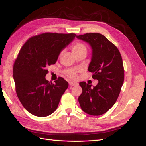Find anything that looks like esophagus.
Returning <instances> with one entry per match:
<instances>
[{
    "instance_id": "34e87169",
    "label": "esophagus",
    "mask_w": 146,
    "mask_h": 146,
    "mask_svg": "<svg viewBox=\"0 0 146 146\" xmlns=\"http://www.w3.org/2000/svg\"><path fill=\"white\" fill-rule=\"evenodd\" d=\"M69 84L71 86H76L78 84V83L76 82H74V81H70Z\"/></svg>"
}]
</instances>
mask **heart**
I'll use <instances>...</instances> for the list:
<instances>
[{
  "label": "heart",
  "mask_w": 146,
  "mask_h": 146,
  "mask_svg": "<svg viewBox=\"0 0 146 146\" xmlns=\"http://www.w3.org/2000/svg\"><path fill=\"white\" fill-rule=\"evenodd\" d=\"M72 50H73V52L76 55L77 54H79L81 53H86L87 48H86V46L84 45V43L80 42H76L73 44ZM77 72H78L77 70L67 69L65 71V73L69 78H70L71 79H75L76 77Z\"/></svg>",
  "instance_id": "heart-1"
}]
</instances>
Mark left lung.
Returning a JSON list of instances; mask_svg holds the SVG:
<instances>
[{
    "label": "left lung",
    "mask_w": 146,
    "mask_h": 146,
    "mask_svg": "<svg viewBox=\"0 0 146 146\" xmlns=\"http://www.w3.org/2000/svg\"><path fill=\"white\" fill-rule=\"evenodd\" d=\"M90 44L92 57L88 71L98 80L96 86L84 81L80 83L82 93L78 98L81 108L92 116H100L110 110L119 95L124 80L123 59L119 50L99 33L76 35Z\"/></svg>",
    "instance_id": "8db88e82"
}]
</instances>
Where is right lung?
<instances>
[{"label":"right lung","instance_id":"1","mask_svg":"<svg viewBox=\"0 0 146 146\" xmlns=\"http://www.w3.org/2000/svg\"><path fill=\"white\" fill-rule=\"evenodd\" d=\"M75 33H43L30 38L20 49L13 68L15 90L23 106L38 117L57 109L68 83L59 77L55 83L45 79L47 66L54 65Z\"/></svg>","mask_w":146,"mask_h":146}]
</instances>
